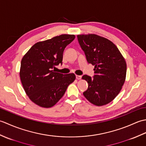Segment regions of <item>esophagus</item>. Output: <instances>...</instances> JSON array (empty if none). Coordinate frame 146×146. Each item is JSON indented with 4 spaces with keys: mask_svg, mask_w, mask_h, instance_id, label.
Segmentation results:
<instances>
[{
    "mask_svg": "<svg viewBox=\"0 0 146 146\" xmlns=\"http://www.w3.org/2000/svg\"><path fill=\"white\" fill-rule=\"evenodd\" d=\"M76 78L77 80L82 79V76H81V75H76Z\"/></svg>",
    "mask_w": 146,
    "mask_h": 146,
    "instance_id": "esophagus-1",
    "label": "esophagus"
}]
</instances>
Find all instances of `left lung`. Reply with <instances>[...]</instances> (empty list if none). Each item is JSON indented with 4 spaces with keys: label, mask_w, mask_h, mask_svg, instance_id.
<instances>
[{
    "label": "left lung",
    "mask_w": 146,
    "mask_h": 146,
    "mask_svg": "<svg viewBox=\"0 0 146 146\" xmlns=\"http://www.w3.org/2000/svg\"><path fill=\"white\" fill-rule=\"evenodd\" d=\"M77 38L88 63L95 66L93 78L86 75L82 76L88 84L83 95L97 106L108 104L119 94L125 82V59L117 46L103 37L89 34Z\"/></svg>",
    "instance_id": "8db88e82"
}]
</instances>
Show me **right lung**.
I'll return each instance as SVG.
<instances>
[{
    "instance_id": "1",
    "label": "right lung",
    "mask_w": 146,
    "mask_h": 146,
    "mask_svg": "<svg viewBox=\"0 0 146 146\" xmlns=\"http://www.w3.org/2000/svg\"><path fill=\"white\" fill-rule=\"evenodd\" d=\"M75 38L61 35L34 44L21 60L20 78L30 100L36 105L49 108L64 95L68 85L75 81V74L63 75L52 70L62 64L63 51Z\"/></svg>"
}]
</instances>
